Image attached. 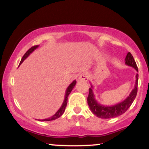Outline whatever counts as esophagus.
<instances>
[{
	"mask_svg": "<svg viewBox=\"0 0 149 149\" xmlns=\"http://www.w3.org/2000/svg\"><path fill=\"white\" fill-rule=\"evenodd\" d=\"M78 80L80 81H87L88 80V74L86 72L81 73L78 76Z\"/></svg>",
	"mask_w": 149,
	"mask_h": 149,
	"instance_id": "1",
	"label": "esophagus"
}]
</instances>
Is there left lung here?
I'll return each mask as SVG.
<instances>
[{"label": "left lung", "instance_id": "8db88e82", "mask_svg": "<svg viewBox=\"0 0 149 149\" xmlns=\"http://www.w3.org/2000/svg\"><path fill=\"white\" fill-rule=\"evenodd\" d=\"M125 61L126 65L134 68L138 72L137 66H136L133 56L132 55L130 52L127 53ZM138 78H139V75H138V73H136L134 88L132 90L129 96L123 102L112 106H104L99 103L95 99V96L93 92V86L91 85V88L89 89L88 104L93 114H95V116H97L98 118H112L118 117V116L124 113L132 105L136 96Z\"/></svg>", "mask_w": 149, "mask_h": 149}]
</instances>
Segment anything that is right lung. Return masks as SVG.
<instances>
[{
	"mask_svg": "<svg viewBox=\"0 0 149 149\" xmlns=\"http://www.w3.org/2000/svg\"><path fill=\"white\" fill-rule=\"evenodd\" d=\"M39 47V45H35V46H33L32 47H31V48L29 49L28 51H27L25 53L24 55L23 56V57H22L21 61H20L19 63V65L22 64V62H23L26 59L27 57H29V56L30 55V54H31L32 52H33L34 50H35L36 49H37L38 47ZM76 80H73L72 83H71L69 85V87H68L67 88H66V92H65V97H64V102H63V104H61V107L59 108V110L57 111V112L55 113V114L54 115H53L52 116H51L50 118H45V119H42V120H41V121H50V120H54L60 117L61 116H62V114L64 113V111H65V109H66V104H67V100H68V97H69V95H70V93H71V92L72 91V90L74 88V86L76 85Z\"/></svg>",
	"mask_w": 149,
	"mask_h": 149,
	"instance_id": "1",
	"label": "right lung"
}]
</instances>
